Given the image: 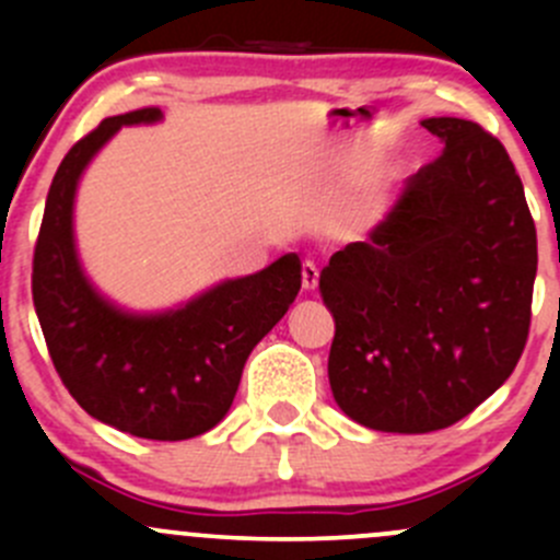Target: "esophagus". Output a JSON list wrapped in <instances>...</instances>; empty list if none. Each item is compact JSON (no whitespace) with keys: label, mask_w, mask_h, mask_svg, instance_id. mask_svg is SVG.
I'll return each instance as SVG.
<instances>
[{"label":"esophagus","mask_w":560,"mask_h":560,"mask_svg":"<svg viewBox=\"0 0 560 560\" xmlns=\"http://www.w3.org/2000/svg\"><path fill=\"white\" fill-rule=\"evenodd\" d=\"M301 276H303V290H316V284H319V268H316L312 259L303 262Z\"/></svg>","instance_id":"1"}]
</instances>
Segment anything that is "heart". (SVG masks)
Wrapping results in <instances>:
<instances>
[{
	"instance_id": "b5f03b06",
	"label": "heart",
	"mask_w": 560,
	"mask_h": 560,
	"mask_svg": "<svg viewBox=\"0 0 560 560\" xmlns=\"http://www.w3.org/2000/svg\"><path fill=\"white\" fill-rule=\"evenodd\" d=\"M371 167H374V162H371L369 156H365V160L349 162V165L343 167L341 173H338V186H343V189H352V186H358L360 180L369 175ZM387 200H389V184H387V180L380 178V180H374V184H371L369 191H365L360 211H363L365 217H380V213L385 211Z\"/></svg>"
}]
</instances>
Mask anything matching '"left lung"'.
Returning a JSON list of instances; mask_svg holds the SVG:
<instances>
[{
  "instance_id": "obj_1",
  "label": "left lung",
  "mask_w": 560,
  "mask_h": 560,
  "mask_svg": "<svg viewBox=\"0 0 560 560\" xmlns=\"http://www.w3.org/2000/svg\"><path fill=\"white\" fill-rule=\"evenodd\" d=\"M431 165L369 241L322 268L336 319L327 376L371 431L431 433L471 415L521 360L536 279V228L504 145L466 118H425Z\"/></svg>"
}]
</instances>
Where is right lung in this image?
Masks as SVG:
<instances>
[{"instance_id": "obj_1", "label": "right lung", "mask_w": 560, "mask_h": 560, "mask_svg": "<svg viewBox=\"0 0 560 560\" xmlns=\"http://www.w3.org/2000/svg\"><path fill=\"white\" fill-rule=\"evenodd\" d=\"M154 121H162L160 107L110 116L67 151L45 200L32 298L56 374L94 420L180 442L224 420L248 354L298 298L301 259L284 254L171 312L135 314L107 301L78 259V180L118 129Z\"/></svg>"}]
</instances>
